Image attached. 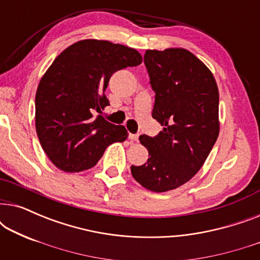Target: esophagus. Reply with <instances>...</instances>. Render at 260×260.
<instances>
[{"mask_svg":"<svg viewBox=\"0 0 260 260\" xmlns=\"http://www.w3.org/2000/svg\"><path fill=\"white\" fill-rule=\"evenodd\" d=\"M129 138L131 141H138V135L137 134H129Z\"/></svg>","mask_w":260,"mask_h":260,"instance_id":"obj_1","label":"esophagus"}]
</instances>
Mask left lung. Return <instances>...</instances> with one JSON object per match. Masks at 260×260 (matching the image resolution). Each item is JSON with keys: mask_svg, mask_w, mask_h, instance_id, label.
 Segmentation results:
<instances>
[{"mask_svg": "<svg viewBox=\"0 0 260 260\" xmlns=\"http://www.w3.org/2000/svg\"><path fill=\"white\" fill-rule=\"evenodd\" d=\"M155 91L152 118L161 123L155 137L141 135L148 161L131 166L141 186L163 193L197 174L219 136V91L208 67L184 48L148 49L144 54Z\"/></svg>", "mask_w": 260, "mask_h": 260, "instance_id": "left-lung-1", "label": "left lung"}]
</instances>
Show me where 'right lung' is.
I'll list each match as a JSON object with an SVG mask.
<instances>
[{
  "instance_id": "add662e5",
  "label": "right lung",
  "mask_w": 260,
  "mask_h": 260,
  "mask_svg": "<svg viewBox=\"0 0 260 260\" xmlns=\"http://www.w3.org/2000/svg\"><path fill=\"white\" fill-rule=\"evenodd\" d=\"M136 49L105 40L78 41L56 56L35 94V127L53 165L66 173L90 169L127 131L102 112L110 105L105 90L117 71L137 66Z\"/></svg>"
}]
</instances>
